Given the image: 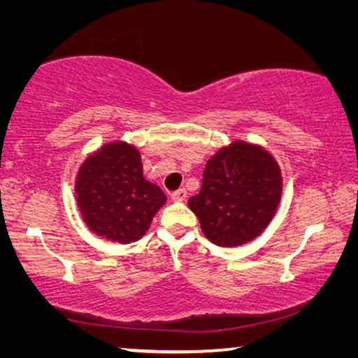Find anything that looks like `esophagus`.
I'll return each mask as SVG.
<instances>
[{
  "label": "esophagus",
  "mask_w": 358,
  "mask_h": 358,
  "mask_svg": "<svg viewBox=\"0 0 358 358\" xmlns=\"http://www.w3.org/2000/svg\"><path fill=\"white\" fill-rule=\"evenodd\" d=\"M186 196H187V192H186L185 187H180V189H177L175 192H172V199H173V201H177V202L185 201Z\"/></svg>",
  "instance_id": "obj_1"
}]
</instances>
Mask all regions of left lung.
I'll return each mask as SVG.
<instances>
[{"label": "left lung", "instance_id": "1", "mask_svg": "<svg viewBox=\"0 0 358 358\" xmlns=\"http://www.w3.org/2000/svg\"><path fill=\"white\" fill-rule=\"evenodd\" d=\"M281 191V171L273 156L257 145L234 142L208 159L201 192L187 205L211 243L240 246L268 226Z\"/></svg>", "mask_w": 358, "mask_h": 358}]
</instances>
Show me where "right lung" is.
<instances>
[{
	"label": "right lung",
	"instance_id": "1",
	"mask_svg": "<svg viewBox=\"0 0 358 358\" xmlns=\"http://www.w3.org/2000/svg\"><path fill=\"white\" fill-rule=\"evenodd\" d=\"M76 194L87 226L118 243L143 237L167 201L159 186L145 180L141 153L126 142L107 143L85 159Z\"/></svg>",
	"mask_w": 358,
	"mask_h": 358
}]
</instances>
